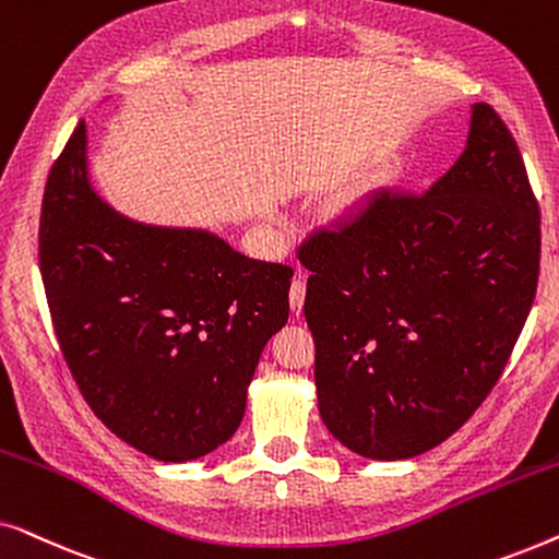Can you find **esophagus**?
Instances as JSON below:
<instances>
[{"label": "esophagus", "mask_w": 559, "mask_h": 559, "mask_svg": "<svg viewBox=\"0 0 559 559\" xmlns=\"http://www.w3.org/2000/svg\"><path fill=\"white\" fill-rule=\"evenodd\" d=\"M289 305H293L295 312L302 310L305 305V280H302V272L297 274L293 280V287H289Z\"/></svg>", "instance_id": "1"}]
</instances>
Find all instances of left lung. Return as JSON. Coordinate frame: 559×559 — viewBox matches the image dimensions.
Masks as SVG:
<instances>
[{"label": "left lung", "instance_id": "1", "mask_svg": "<svg viewBox=\"0 0 559 559\" xmlns=\"http://www.w3.org/2000/svg\"><path fill=\"white\" fill-rule=\"evenodd\" d=\"M297 257L333 438L371 461L440 445L499 381L537 293L539 205L514 136L473 104L430 190H379Z\"/></svg>", "mask_w": 559, "mask_h": 559}]
</instances>
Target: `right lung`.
Instances as JSON below:
<instances>
[{
    "label": "right lung",
    "instance_id": "add662e5",
    "mask_svg": "<svg viewBox=\"0 0 559 559\" xmlns=\"http://www.w3.org/2000/svg\"><path fill=\"white\" fill-rule=\"evenodd\" d=\"M40 272L68 369L117 438L163 463L231 438L293 266L121 216L91 186L81 121L45 182Z\"/></svg>",
    "mask_w": 559,
    "mask_h": 559
}]
</instances>
